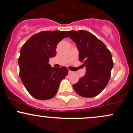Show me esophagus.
Instances as JSON below:
<instances>
[{
	"label": "esophagus",
	"mask_w": 133,
	"mask_h": 133,
	"mask_svg": "<svg viewBox=\"0 0 133 133\" xmlns=\"http://www.w3.org/2000/svg\"><path fill=\"white\" fill-rule=\"evenodd\" d=\"M68 72H69V75H70V74H72V71H68Z\"/></svg>",
	"instance_id": "obj_1"
}]
</instances>
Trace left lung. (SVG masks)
<instances>
[{
  "label": "left lung",
  "mask_w": 133,
  "mask_h": 133,
  "mask_svg": "<svg viewBox=\"0 0 133 133\" xmlns=\"http://www.w3.org/2000/svg\"><path fill=\"white\" fill-rule=\"evenodd\" d=\"M76 44L79 61L83 62L86 73L72 85L79 96L92 97L103 91L108 83L114 67L112 56L105 44L86 30L67 31Z\"/></svg>",
  "instance_id": "8db88e82"
}]
</instances>
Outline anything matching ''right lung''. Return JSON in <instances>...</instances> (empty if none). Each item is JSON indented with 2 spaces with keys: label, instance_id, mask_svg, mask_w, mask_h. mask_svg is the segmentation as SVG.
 Listing matches in <instances>:
<instances>
[{
  "label": "right lung",
  "instance_id": "obj_1",
  "mask_svg": "<svg viewBox=\"0 0 133 133\" xmlns=\"http://www.w3.org/2000/svg\"><path fill=\"white\" fill-rule=\"evenodd\" d=\"M66 31H42L33 35L22 46L18 60L19 77L29 93L39 100L55 96L60 83L68 74L65 67L51 68L49 58L56 56L57 45Z\"/></svg>",
  "mask_w": 133,
  "mask_h": 133
}]
</instances>
